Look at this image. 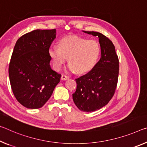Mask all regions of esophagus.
Listing matches in <instances>:
<instances>
[{
    "label": "esophagus",
    "instance_id": "esophagus-1",
    "mask_svg": "<svg viewBox=\"0 0 147 147\" xmlns=\"http://www.w3.org/2000/svg\"><path fill=\"white\" fill-rule=\"evenodd\" d=\"M61 79L62 80H68L69 79V77L66 75H64V74H62L61 75Z\"/></svg>",
    "mask_w": 147,
    "mask_h": 147
}]
</instances>
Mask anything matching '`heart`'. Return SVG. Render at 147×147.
<instances>
[{"label": "heart", "instance_id": "1", "mask_svg": "<svg viewBox=\"0 0 147 147\" xmlns=\"http://www.w3.org/2000/svg\"><path fill=\"white\" fill-rule=\"evenodd\" d=\"M101 52L99 43L95 40L76 35L60 39L58 48L50 47L48 53L54 68L59 71L68 57V69L71 72L84 74L91 71L96 65Z\"/></svg>", "mask_w": 147, "mask_h": 147}]
</instances>
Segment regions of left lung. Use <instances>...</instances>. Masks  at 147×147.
<instances>
[{
    "mask_svg": "<svg viewBox=\"0 0 147 147\" xmlns=\"http://www.w3.org/2000/svg\"><path fill=\"white\" fill-rule=\"evenodd\" d=\"M84 32L97 36L101 58L94 68L76 78V90L73 94L76 106L84 112H94L105 106L115 94L117 86L119 61L112 41L98 32Z\"/></svg>",
    "mask_w": 147,
    "mask_h": 147,
    "instance_id": "1",
    "label": "left lung"
}]
</instances>
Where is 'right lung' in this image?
Instances as JSON below:
<instances>
[{
    "label": "right lung",
    "mask_w": 147,
    "mask_h": 147,
    "mask_svg": "<svg viewBox=\"0 0 147 147\" xmlns=\"http://www.w3.org/2000/svg\"><path fill=\"white\" fill-rule=\"evenodd\" d=\"M56 30H34L16 42L9 78L16 99L28 109H39L50 98L61 74L52 69L48 50Z\"/></svg>",
    "instance_id": "1"
}]
</instances>
